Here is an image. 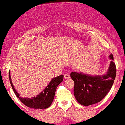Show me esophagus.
I'll return each instance as SVG.
<instances>
[{
	"label": "esophagus",
	"instance_id": "1",
	"mask_svg": "<svg viewBox=\"0 0 125 125\" xmlns=\"http://www.w3.org/2000/svg\"><path fill=\"white\" fill-rule=\"evenodd\" d=\"M64 78L65 79H69L70 78L69 74H64Z\"/></svg>",
	"mask_w": 125,
	"mask_h": 125
}]
</instances>
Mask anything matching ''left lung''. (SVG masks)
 I'll list each match as a JSON object with an SVG mask.
<instances>
[{
  "label": "left lung",
  "mask_w": 125,
  "mask_h": 125,
  "mask_svg": "<svg viewBox=\"0 0 125 125\" xmlns=\"http://www.w3.org/2000/svg\"><path fill=\"white\" fill-rule=\"evenodd\" d=\"M113 60L112 54L109 56ZM116 74V67L113 61L110 62L106 74L104 76L87 75L72 72L71 77L74 81V94L82 105L89 106L101 101L108 94L112 86Z\"/></svg>",
  "instance_id": "obj_1"
}]
</instances>
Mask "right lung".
I'll use <instances>...</instances> for the list:
<instances>
[{
	"instance_id": "right-lung-1",
	"label": "right lung",
	"mask_w": 125,
	"mask_h": 125,
	"mask_svg": "<svg viewBox=\"0 0 125 125\" xmlns=\"http://www.w3.org/2000/svg\"><path fill=\"white\" fill-rule=\"evenodd\" d=\"M9 77L14 93L17 97L19 99L21 103H23L26 106L31 108L46 109L51 105L53 100L56 90L59 84L63 81V75L61 74L58 77L53 78L47 87H46V88L43 90V91L37 95L36 97H33L31 98H22L20 97L19 94L16 91L12 84V81L10 79V71L9 72Z\"/></svg>"
}]
</instances>
